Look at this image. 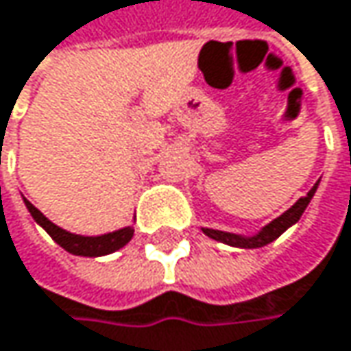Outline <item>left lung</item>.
Returning a JSON list of instances; mask_svg holds the SVG:
<instances>
[{"label":"left lung","mask_w":351,"mask_h":351,"mask_svg":"<svg viewBox=\"0 0 351 351\" xmlns=\"http://www.w3.org/2000/svg\"><path fill=\"white\" fill-rule=\"evenodd\" d=\"M315 189H317V182L313 184V189H311L305 197H302L293 207L287 208L281 217L273 219L269 225H265V227H263L257 235H253V237H243V235L225 233V231H215V229H203V233L208 235L210 239L221 241V243L231 245V247H241V249H257V247H263V245H267L271 241L277 239V237H279L283 231H287L293 223L300 221V217L303 215L305 207L309 205L311 197L315 195Z\"/></svg>","instance_id":"obj_1"}]
</instances>
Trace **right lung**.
<instances>
[{
    "instance_id": "obj_1",
    "label": "right lung",
    "mask_w": 351,
    "mask_h": 351,
    "mask_svg": "<svg viewBox=\"0 0 351 351\" xmlns=\"http://www.w3.org/2000/svg\"><path fill=\"white\" fill-rule=\"evenodd\" d=\"M25 207L32 213L34 221L38 225H42L51 239L56 241L60 247H64L68 253L72 255H82V257H102V255H108L118 251L120 247H124L128 241L132 239L134 235V229L132 227H124V229H118L114 233H106V235H100V237H82V235H74V233H68L64 229H60L58 225H53L48 217H44V213H40L38 208L34 207L29 201H25Z\"/></svg>"
}]
</instances>
